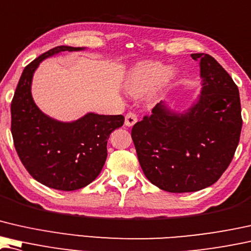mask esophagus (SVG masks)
Returning a JSON list of instances; mask_svg holds the SVG:
<instances>
[{
	"instance_id": "34e87169",
	"label": "esophagus",
	"mask_w": 251,
	"mask_h": 251,
	"mask_svg": "<svg viewBox=\"0 0 251 251\" xmlns=\"http://www.w3.org/2000/svg\"><path fill=\"white\" fill-rule=\"evenodd\" d=\"M137 115L136 113H133V112H128V113L126 114V121H125V125L126 126H132L134 123L137 122Z\"/></svg>"
}]
</instances>
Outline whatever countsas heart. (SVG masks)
<instances>
[{
    "instance_id": "1",
    "label": "heart",
    "mask_w": 251,
    "mask_h": 251,
    "mask_svg": "<svg viewBox=\"0 0 251 251\" xmlns=\"http://www.w3.org/2000/svg\"><path fill=\"white\" fill-rule=\"evenodd\" d=\"M173 77L174 72L169 71L168 65L159 62H144L130 71L126 79V89L134 95H141L156 86V93Z\"/></svg>"
}]
</instances>
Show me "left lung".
I'll use <instances>...</instances> for the list:
<instances>
[{"mask_svg":"<svg viewBox=\"0 0 251 251\" xmlns=\"http://www.w3.org/2000/svg\"><path fill=\"white\" fill-rule=\"evenodd\" d=\"M201 64L197 104L177 114L159 103L132 126L144 174L154 186L181 194L212 186L227 169L242 128L238 86L213 56L191 54Z\"/></svg>","mask_w":251,"mask_h":251,"instance_id":"obj_1","label":"left lung"}]
</instances>
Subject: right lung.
<instances>
[{"mask_svg":"<svg viewBox=\"0 0 251 251\" xmlns=\"http://www.w3.org/2000/svg\"><path fill=\"white\" fill-rule=\"evenodd\" d=\"M81 47L56 46L24 69L11 101V132L21 163L46 187L72 191L88 186L103 169L107 140L125 123L123 115L88 113L63 123L45 115L32 100V75L46 57Z\"/></svg>","mask_w":251,"mask_h":251,"instance_id":"add662e5","label":"right lung"}]
</instances>
